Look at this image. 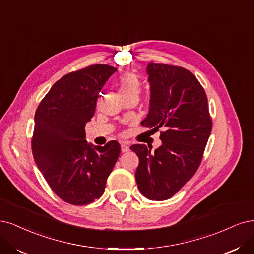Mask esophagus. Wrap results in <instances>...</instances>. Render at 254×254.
<instances>
[{
  "instance_id": "34e87169",
  "label": "esophagus",
  "mask_w": 254,
  "mask_h": 254,
  "mask_svg": "<svg viewBox=\"0 0 254 254\" xmlns=\"http://www.w3.org/2000/svg\"><path fill=\"white\" fill-rule=\"evenodd\" d=\"M128 151H129L128 145L126 144V143H121V152L126 153V152H128Z\"/></svg>"
}]
</instances>
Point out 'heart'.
Wrapping results in <instances>:
<instances>
[{
	"instance_id": "heart-1",
	"label": "heart",
	"mask_w": 254,
	"mask_h": 254,
	"mask_svg": "<svg viewBox=\"0 0 254 254\" xmlns=\"http://www.w3.org/2000/svg\"><path fill=\"white\" fill-rule=\"evenodd\" d=\"M118 89L122 98L136 95L138 96L140 93V82L134 73H125L119 80Z\"/></svg>"
}]
</instances>
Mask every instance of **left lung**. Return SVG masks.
Here are the masks:
<instances>
[{
    "mask_svg": "<svg viewBox=\"0 0 254 254\" xmlns=\"http://www.w3.org/2000/svg\"><path fill=\"white\" fill-rule=\"evenodd\" d=\"M150 82V110L141 122L160 132L161 145L154 152L133 144L139 158L136 183L151 200L175 195L197 171L212 129L207 95L191 71L163 63L146 66Z\"/></svg>",
    "mask_w": 254,
    "mask_h": 254,
    "instance_id": "1",
    "label": "left lung"
}]
</instances>
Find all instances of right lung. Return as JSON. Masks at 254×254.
I'll use <instances>...</instances> for the list:
<instances>
[{
    "mask_svg": "<svg viewBox=\"0 0 254 254\" xmlns=\"http://www.w3.org/2000/svg\"><path fill=\"white\" fill-rule=\"evenodd\" d=\"M116 70L95 64L67 73L52 86L35 114L34 159L52 190L75 206L100 197L119 157L117 141L93 145L85 140L84 129L101 88Z\"/></svg>",
    "mask_w": 254,
    "mask_h": 254,
    "instance_id": "add662e5",
    "label": "right lung"
}]
</instances>
